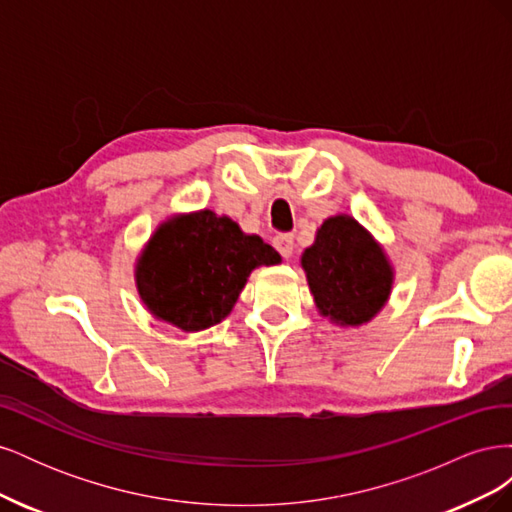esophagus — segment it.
Segmentation results:
<instances>
[{
    "mask_svg": "<svg viewBox=\"0 0 512 512\" xmlns=\"http://www.w3.org/2000/svg\"><path fill=\"white\" fill-rule=\"evenodd\" d=\"M273 245H275V250L282 254V258L288 260L292 256V250H294V237L288 235V232H282V235H277L273 239Z\"/></svg>",
    "mask_w": 512,
    "mask_h": 512,
    "instance_id": "34e87169",
    "label": "esophagus"
}]
</instances>
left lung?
<instances>
[{"label": "left lung", "mask_w": 512, "mask_h": 512, "mask_svg": "<svg viewBox=\"0 0 512 512\" xmlns=\"http://www.w3.org/2000/svg\"><path fill=\"white\" fill-rule=\"evenodd\" d=\"M301 262L320 314L339 324H363L389 299V262L363 226L346 215L320 226Z\"/></svg>", "instance_id": "1"}]
</instances>
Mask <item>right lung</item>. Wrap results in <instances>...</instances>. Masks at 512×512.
Here are the masks:
<instances>
[{"label": "right lung", "mask_w": 512, "mask_h": 512, "mask_svg": "<svg viewBox=\"0 0 512 512\" xmlns=\"http://www.w3.org/2000/svg\"><path fill=\"white\" fill-rule=\"evenodd\" d=\"M275 262L280 254L271 245L205 209L158 228L138 262L136 280L158 318L200 331L230 314L252 269Z\"/></svg>", "instance_id": "add662e5"}]
</instances>
